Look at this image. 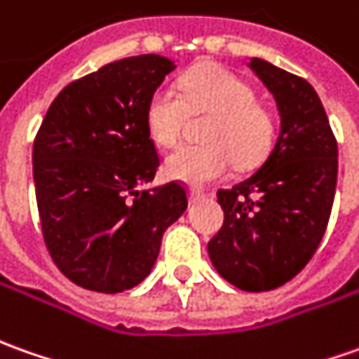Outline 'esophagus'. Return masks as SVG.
<instances>
[{"instance_id": "1", "label": "esophagus", "mask_w": 359, "mask_h": 359, "mask_svg": "<svg viewBox=\"0 0 359 359\" xmlns=\"http://www.w3.org/2000/svg\"><path fill=\"white\" fill-rule=\"evenodd\" d=\"M189 196H190V200H198V198H202V196H206V192L200 189H190Z\"/></svg>"}]
</instances>
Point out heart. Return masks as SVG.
I'll return each instance as SVG.
<instances>
[{"instance_id": "b5f03b06", "label": "heart", "mask_w": 359, "mask_h": 359, "mask_svg": "<svg viewBox=\"0 0 359 359\" xmlns=\"http://www.w3.org/2000/svg\"><path fill=\"white\" fill-rule=\"evenodd\" d=\"M175 88L159 86L149 96L145 126L163 147L177 145L189 116H210L204 123L200 145H182L165 159L170 179L206 184L224 179L236 169L257 167L269 153L275 121L269 109L257 104L255 92L241 78L220 67H198Z\"/></svg>"}]
</instances>
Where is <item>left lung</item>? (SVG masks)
<instances>
[{
  "instance_id": "1",
  "label": "left lung",
  "mask_w": 359,
  "mask_h": 359,
  "mask_svg": "<svg viewBox=\"0 0 359 359\" xmlns=\"http://www.w3.org/2000/svg\"><path fill=\"white\" fill-rule=\"evenodd\" d=\"M271 92L281 131L259 169L218 190L224 226L208 241L216 271L241 291H271L311 262L332 212L338 145L323 102L301 76L251 58Z\"/></svg>"
}]
</instances>
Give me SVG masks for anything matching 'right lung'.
Returning a JSON list of instances; mask_svg holds the SVG:
<instances>
[{
    "instance_id": "1",
    "label": "right lung",
    "mask_w": 359,
    "mask_h": 359,
    "mask_svg": "<svg viewBox=\"0 0 359 359\" xmlns=\"http://www.w3.org/2000/svg\"><path fill=\"white\" fill-rule=\"evenodd\" d=\"M175 70L141 55L109 62L60 90L33 143L43 240L60 273L96 292L133 289L157 262L163 233L189 206L187 187L155 179L149 96Z\"/></svg>"
}]
</instances>
